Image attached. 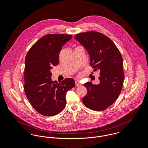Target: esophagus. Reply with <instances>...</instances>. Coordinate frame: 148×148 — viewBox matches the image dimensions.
Here are the masks:
<instances>
[{"label": "esophagus", "instance_id": "obj_1", "mask_svg": "<svg viewBox=\"0 0 148 148\" xmlns=\"http://www.w3.org/2000/svg\"><path fill=\"white\" fill-rule=\"evenodd\" d=\"M75 84L77 86H80L81 85V83H80V82L79 81H78V80H76L75 81Z\"/></svg>", "mask_w": 148, "mask_h": 148}]
</instances>
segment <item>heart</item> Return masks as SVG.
<instances>
[{"label": "heart", "mask_w": 148, "mask_h": 148, "mask_svg": "<svg viewBox=\"0 0 148 148\" xmlns=\"http://www.w3.org/2000/svg\"><path fill=\"white\" fill-rule=\"evenodd\" d=\"M82 73H80V74H79V76H82Z\"/></svg>", "instance_id": "obj_1"}]
</instances>
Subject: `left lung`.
Returning <instances> with one entry per match:
<instances>
[{"label":"left lung","instance_id":"obj_1","mask_svg":"<svg viewBox=\"0 0 148 148\" xmlns=\"http://www.w3.org/2000/svg\"><path fill=\"white\" fill-rule=\"evenodd\" d=\"M75 38L89 54L90 64L94 71H100L99 84L92 82L84 84L87 94L83 103L90 109L104 110L116 101L123 88L124 73L121 54L114 43L100 32H82Z\"/></svg>","mask_w":148,"mask_h":148}]
</instances>
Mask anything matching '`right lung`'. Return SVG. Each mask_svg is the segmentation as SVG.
Returning a JSON list of instances; mask_svg holds the SVG:
<instances>
[{
	"instance_id": "obj_1",
	"label": "right lung",
	"mask_w": 148,
	"mask_h": 148,
	"mask_svg": "<svg viewBox=\"0 0 148 148\" xmlns=\"http://www.w3.org/2000/svg\"><path fill=\"white\" fill-rule=\"evenodd\" d=\"M72 35L48 34L35 42L25 59L24 89L33 108L45 116H55L65 106V95L75 86L66 78L61 83L51 80V69L59 63V53Z\"/></svg>"
}]
</instances>
